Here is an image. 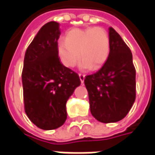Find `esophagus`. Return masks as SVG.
Segmentation results:
<instances>
[{
    "mask_svg": "<svg viewBox=\"0 0 155 155\" xmlns=\"http://www.w3.org/2000/svg\"><path fill=\"white\" fill-rule=\"evenodd\" d=\"M79 77H80V80H81V84H83V83H84V77H85V75L83 74H79Z\"/></svg>",
    "mask_w": 155,
    "mask_h": 155,
    "instance_id": "obj_1",
    "label": "esophagus"
}]
</instances>
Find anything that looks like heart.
<instances>
[{
	"label": "heart",
	"mask_w": 155,
	"mask_h": 155,
	"mask_svg": "<svg viewBox=\"0 0 155 155\" xmlns=\"http://www.w3.org/2000/svg\"><path fill=\"white\" fill-rule=\"evenodd\" d=\"M110 41L106 31L101 27L73 29L58 43V54L62 64L74 67L81 58L83 71L101 69L107 61Z\"/></svg>",
	"instance_id": "b5f03b06"
}]
</instances>
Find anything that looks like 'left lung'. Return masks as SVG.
Wrapping results in <instances>:
<instances>
[{
    "mask_svg": "<svg viewBox=\"0 0 155 155\" xmlns=\"http://www.w3.org/2000/svg\"><path fill=\"white\" fill-rule=\"evenodd\" d=\"M110 51L99 71L84 78L92 115L102 123L120 121L135 101V68L130 48L112 27Z\"/></svg>",
    "mask_w": 155,
    "mask_h": 155,
    "instance_id": "obj_1",
    "label": "left lung"
}]
</instances>
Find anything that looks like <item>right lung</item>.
<instances>
[{"label": "right lung", "mask_w": 155, "mask_h": 155, "mask_svg": "<svg viewBox=\"0 0 155 155\" xmlns=\"http://www.w3.org/2000/svg\"><path fill=\"white\" fill-rule=\"evenodd\" d=\"M60 25L50 21L41 28L25 51L22 71L25 114L45 130L61 127L67 118L65 104L81 84L74 71L58 56Z\"/></svg>", "instance_id": "right-lung-1"}]
</instances>
